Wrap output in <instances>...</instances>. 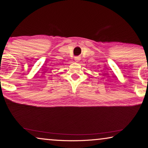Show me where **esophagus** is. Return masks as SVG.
Masks as SVG:
<instances>
[{"label":"esophagus","mask_w":148,"mask_h":148,"mask_svg":"<svg viewBox=\"0 0 148 148\" xmlns=\"http://www.w3.org/2000/svg\"><path fill=\"white\" fill-rule=\"evenodd\" d=\"M75 60H76L77 62H78V61L80 60V57L79 56H76V57H75Z\"/></svg>","instance_id":"34e87169"}]
</instances>
